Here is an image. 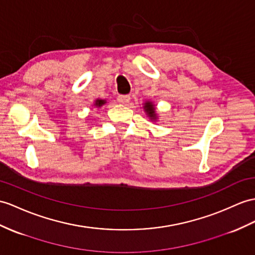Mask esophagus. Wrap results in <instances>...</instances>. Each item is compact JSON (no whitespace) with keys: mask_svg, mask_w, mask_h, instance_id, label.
<instances>
[{"mask_svg":"<svg viewBox=\"0 0 255 255\" xmlns=\"http://www.w3.org/2000/svg\"><path fill=\"white\" fill-rule=\"evenodd\" d=\"M131 99V96L129 95H119L117 97V101L119 102L120 104H128Z\"/></svg>","mask_w":255,"mask_h":255,"instance_id":"34e87169","label":"esophagus"}]
</instances>
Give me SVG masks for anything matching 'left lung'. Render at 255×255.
Instances as JSON below:
<instances>
[{"label": "left lung", "instance_id": "obj_1", "mask_svg": "<svg viewBox=\"0 0 255 255\" xmlns=\"http://www.w3.org/2000/svg\"><path fill=\"white\" fill-rule=\"evenodd\" d=\"M144 110L147 114V116L150 118V120L156 121L158 119V116L156 114V108H154V105L151 102H146L144 103Z\"/></svg>", "mask_w": 255, "mask_h": 255}]
</instances>
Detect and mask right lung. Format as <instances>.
<instances>
[{
    "label": "right lung",
    "mask_w": 255,
    "mask_h": 255,
    "mask_svg": "<svg viewBox=\"0 0 255 255\" xmlns=\"http://www.w3.org/2000/svg\"><path fill=\"white\" fill-rule=\"evenodd\" d=\"M105 104H106V101H105V99H96L94 106H96V107H102L103 105H105Z\"/></svg>",
    "instance_id": "1"
}]
</instances>
